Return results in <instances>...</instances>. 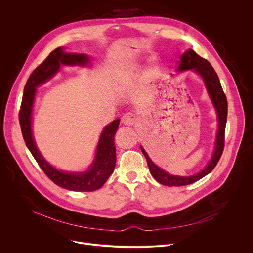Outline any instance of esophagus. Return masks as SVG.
Segmentation results:
<instances>
[{
    "label": "esophagus",
    "instance_id": "1",
    "mask_svg": "<svg viewBox=\"0 0 253 253\" xmlns=\"http://www.w3.org/2000/svg\"><path fill=\"white\" fill-rule=\"evenodd\" d=\"M135 120H136V117L133 113H126L123 115L121 119L122 123L126 126H132L135 123Z\"/></svg>",
    "mask_w": 253,
    "mask_h": 253
}]
</instances>
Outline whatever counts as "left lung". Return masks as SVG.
Wrapping results in <instances>:
<instances>
[{
    "mask_svg": "<svg viewBox=\"0 0 253 253\" xmlns=\"http://www.w3.org/2000/svg\"><path fill=\"white\" fill-rule=\"evenodd\" d=\"M188 69H193L203 78L205 86L209 93V96L214 104L216 111H217L219 128H218L217 138H216L215 150L210 162L201 172L189 177L174 176L166 173L151 161V159L149 158L145 150L141 147L142 153L144 154V156H145L147 160V164H148L151 175L155 178L156 181L166 186H184V185L192 184L198 181V180H200L201 178L206 176L208 173H210L215 168V166L217 165L224 149V140H225L224 134H225V126H226V120H227V99L221 87L219 78L217 74H216L213 67L211 66V64L206 59L197 55L191 49H189L187 52H185L181 56V60H180V63L178 66V71H183Z\"/></svg>",
    "mask_w": 253,
    "mask_h": 253,
    "instance_id": "1",
    "label": "left lung"
}]
</instances>
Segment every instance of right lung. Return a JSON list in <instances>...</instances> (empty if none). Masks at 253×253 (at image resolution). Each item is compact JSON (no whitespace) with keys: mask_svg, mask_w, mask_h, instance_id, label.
I'll use <instances>...</instances> for the list:
<instances>
[{"mask_svg":"<svg viewBox=\"0 0 253 253\" xmlns=\"http://www.w3.org/2000/svg\"><path fill=\"white\" fill-rule=\"evenodd\" d=\"M90 61L84 54L64 53L57 48L36 68L30 75L24 89L23 99L19 112V122L26 145L40 168L56 185L72 191H94L101 188L112 174L116 164V148L114 135L119 126V119L107 125L100 137L96 156L92 166L85 173H66L51 166L41 155L35 145L32 135L31 115L35 99L36 87L43 84L54 76L61 65L85 66Z\"/></svg>","mask_w":253,"mask_h":253,"instance_id":"1","label":"right lung"}]
</instances>
